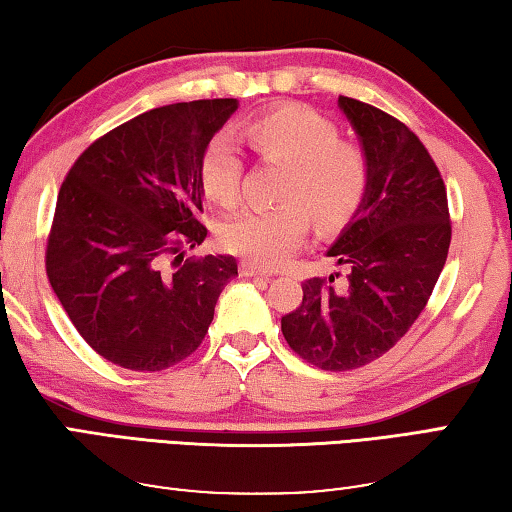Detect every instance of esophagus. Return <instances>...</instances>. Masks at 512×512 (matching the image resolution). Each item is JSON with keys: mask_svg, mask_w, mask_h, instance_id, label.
Returning <instances> with one entry per match:
<instances>
[{"mask_svg": "<svg viewBox=\"0 0 512 512\" xmlns=\"http://www.w3.org/2000/svg\"><path fill=\"white\" fill-rule=\"evenodd\" d=\"M240 274L242 276H265V279H270V272H265V270H261V267H256L254 263H242L240 265Z\"/></svg>", "mask_w": 512, "mask_h": 512, "instance_id": "obj_1", "label": "esophagus"}]
</instances>
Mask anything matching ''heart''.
Masks as SVG:
<instances>
[{
	"mask_svg": "<svg viewBox=\"0 0 512 512\" xmlns=\"http://www.w3.org/2000/svg\"><path fill=\"white\" fill-rule=\"evenodd\" d=\"M242 133L263 158L286 163L279 206L247 208L229 217L220 231L226 251L261 265L276 267L304 242L311 210L320 226H338L356 211L367 190L363 149L338 140V129L304 106H279L251 117ZM242 156L236 140L215 136L199 158V183L206 197L224 208L242 195Z\"/></svg>",
	"mask_w": 512,
	"mask_h": 512,
	"instance_id": "heart-1",
	"label": "heart"
}]
</instances>
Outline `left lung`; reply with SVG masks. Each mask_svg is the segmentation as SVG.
I'll return each mask as SVG.
<instances>
[{"label":"left lung","instance_id":"obj_1","mask_svg":"<svg viewBox=\"0 0 512 512\" xmlns=\"http://www.w3.org/2000/svg\"><path fill=\"white\" fill-rule=\"evenodd\" d=\"M367 158V190L326 256L340 274L301 283L281 317L290 349L326 372L356 370L404 338L445 267L451 222L445 181L420 138L381 108L338 97Z\"/></svg>","mask_w":512,"mask_h":512}]
</instances>
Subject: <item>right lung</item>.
I'll use <instances>...</instances> for the list:
<instances>
[{
	"label": "right lung",
	"mask_w": 512,
	"mask_h": 512,
	"mask_svg": "<svg viewBox=\"0 0 512 512\" xmlns=\"http://www.w3.org/2000/svg\"><path fill=\"white\" fill-rule=\"evenodd\" d=\"M238 99L147 111L92 142L67 172L47 276L81 338L111 363L161 372L195 351L238 263L186 258L206 226L199 158Z\"/></svg>",
	"instance_id": "right-lung-1"
}]
</instances>
